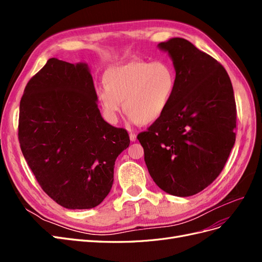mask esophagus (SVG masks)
I'll list each match as a JSON object with an SVG mask.
<instances>
[{
    "mask_svg": "<svg viewBox=\"0 0 262 262\" xmlns=\"http://www.w3.org/2000/svg\"><path fill=\"white\" fill-rule=\"evenodd\" d=\"M130 140H131L132 142L136 141V140H137V134L134 133V132H131V133H130Z\"/></svg>",
    "mask_w": 262,
    "mask_h": 262,
    "instance_id": "1",
    "label": "esophagus"
}]
</instances>
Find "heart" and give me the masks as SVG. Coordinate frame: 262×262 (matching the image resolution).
Here are the masks:
<instances>
[{"instance_id":"obj_1","label":"heart","mask_w":262,"mask_h":262,"mask_svg":"<svg viewBox=\"0 0 262 262\" xmlns=\"http://www.w3.org/2000/svg\"><path fill=\"white\" fill-rule=\"evenodd\" d=\"M176 72L166 61L131 60L105 71L97 92L102 109L117 120L121 109L134 122L152 124L167 110L176 91Z\"/></svg>"}]
</instances>
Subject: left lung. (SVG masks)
Masks as SVG:
<instances>
[{
    "instance_id": "8db88e82",
    "label": "left lung",
    "mask_w": 262,
    "mask_h": 262,
    "mask_svg": "<svg viewBox=\"0 0 262 262\" xmlns=\"http://www.w3.org/2000/svg\"><path fill=\"white\" fill-rule=\"evenodd\" d=\"M176 70L167 110L138 134L150 177L165 192L189 196L223 170L236 140L231 78L219 61L184 38L161 42Z\"/></svg>"
}]
</instances>
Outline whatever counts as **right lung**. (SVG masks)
I'll return each mask as SVG.
<instances>
[{
  "label": "right lung",
  "mask_w": 262,
  "mask_h": 262,
  "mask_svg": "<svg viewBox=\"0 0 262 262\" xmlns=\"http://www.w3.org/2000/svg\"><path fill=\"white\" fill-rule=\"evenodd\" d=\"M96 100L85 63L54 58L30 78L20 99L23 155L43 191L67 209L102 202L117 157L130 144L128 131L101 118Z\"/></svg>",
  "instance_id": "right-lung-1"
}]
</instances>
